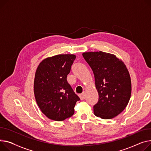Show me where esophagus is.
I'll use <instances>...</instances> for the list:
<instances>
[{
    "instance_id": "1",
    "label": "esophagus",
    "mask_w": 151,
    "mask_h": 151,
    "mask_svg": "<svg viewBox=\"0 0 151 151\" xmlns=\"http://www.w3.org/2000/svg\"><path fill=\"white\" fill-rule=\"evenodd\" d=\"M79 98H80V99H81V100H83V99H85V98H86V93H85L84 92H83L81 94L79 95Z\"/></svg>"
}]
</instances>
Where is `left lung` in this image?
<instances>
[{
	"label": "left lung",
	"instance_id": "8db88e82",
	"mask_svg": "<svg viewBox=\"0 0 151 151\" xmlns=\"http://www.w3.org/2000/svg\"><path fill=\"white\" fill-rule=\"evenodd\" d=\"M83 56L93 72L99 95L93 106L94 114L102 119H112L123 111L131 95L128 70L122 60L112 54L85 52Z\"/></svg>",
	"mask_w": 151,
	"mask_h": 151
}]
</instances>
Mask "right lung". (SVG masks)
I'll return each mask as SVG.
<instances>
[{
	"instance_id": "add662e5",
	"label": "right lung",
	"mask_w": 151,
	"mask_h": 151,
	"mask_svg": "<svg viewBox=\"0 0 151 151\" xmlns=\"http://www.w3.org/2000/svg\"><path fill=\"white\" fill-rule=\"evenodd\" d=\"M75 58L74 55H56L44 59L37 68L34 93L39 107L49 119L63 121L74 114L80 98L68 83L67 76Z\"/></svg>"
}]
</instances>
